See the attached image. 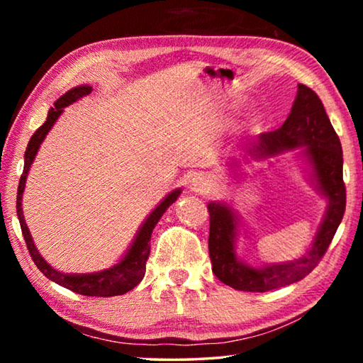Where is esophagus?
Here are the masks:
<instances>
[{"label":"esophagus","mask_w":363,"mask_h":363,"mask_svg":"<svg viewBox=\"0 0 363 363\" xmlns=\"http://www.w3.org/2000/svg\"><path fill=\"white\" fill-rule=\"evenodd\" d=\"M189 189L195 194H208V192H210V189H211V182L205 176L195 174L192 179L189 181Z\"/></svg>","instance_id":"obj_1"}]
</instances>
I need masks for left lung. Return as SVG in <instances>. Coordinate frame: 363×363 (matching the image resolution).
Segmentation results:
<instances>
[{
  "instance_id": "obj_1",
  "label": "left lung",
  "mask_w": 363,
  "mask_h": 363,
  "mask_svg": "<svg viewBox=\"0 0 363 363\" xmlns=\"http://www.w3.org/2000/svg\"><path fill=\"white\" fill-rule=\"evenodd\" d=\"M299 150L309 167L311 182L327 200V211L318 225L314 242L299 259L285 262L250 264L238 256L237 240L240 237V214L225 201H210V247L211 269L223 284L240 291H269L291 285L304 279L314 269L333 240L337 225L346 210V187L342 182V149L318 96L304 84H298L290 115L281 128L264 133L245 153L248 160H266L288 150ZM230 167H237L232 160ZM238 168V167H237ZM235 176L242 173L235 169Z\"/></svg>"
}]
</instances>
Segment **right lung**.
<instances>
[{
    "instance_id": "1",
    "label": "right lung",
    "mask_w": 363,
    "mask_h": 363,
    "mask_svg": "<svg viewBox=\"0 0 363 363\" xmlns=\"http://www.w3.org/2000/svg\"><path fill=\"white\" fill-rule=\"evenodd\" d=\"M91 91H93V86L89 84H79L67 91L64 96H60L59 99L54 102V107L49 108L46 121L43 123L38 130L35 131L33 136L30 138L27 150H26V157H23V173L19 181V189H17L16 208H17V218H19L21 229L23 233V238H26L28 253L32 256L36 267H38L49 280L56 281V284H59L60 286L69 288V290L75 291L78 294H84V296L108 298V296H118V294L128 293L130 290H133L140 280H143L145 274V262L149 259V255H150L152 230L155 229V225L160 220V218L163 216V213L177 200V196L181 195L182 189L171 190V192L164 196V199L160 201L155 208H153V211L145 218L143 225L139 227V230L136 233V237H134L133 243L130 245V248L126 250V253L121 256V259L116 264H113L112 267L97 270V272H88V274H65V272H60L57 269H54L51 264L45 261V257L40 255L38 250H36L32 233H30L28 227L26 224V219H23V211H22L23 189H26V181H27L30 167H32L36 153H38L43 140H45V138L48 136V133L51 131L54 123H56L59 116L62 115L65 107H69L70 104L91 94Z\"/></svg>"
}]
</instances>
